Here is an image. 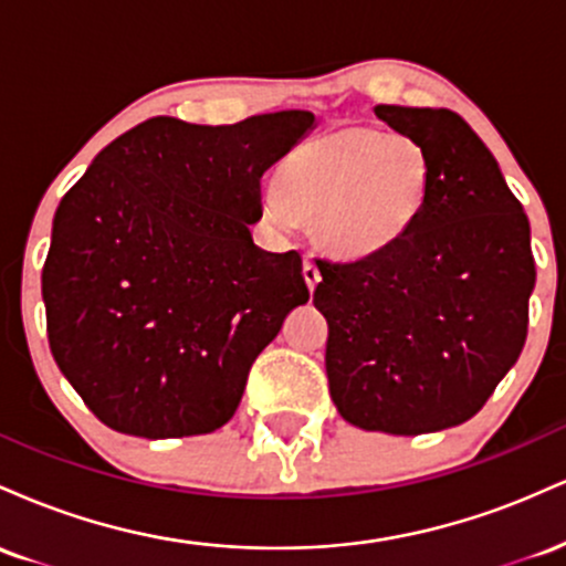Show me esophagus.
I'll return each mask as SVG.
<instances>
[{"label":"esophagus","instance_id":"34e87169","mask_svg":"<svg viewBox=\"0 0 566 566\" xmlns=\"http://www.w3.org/2000/svg\"><path fill=\"white\" fill-rule=\"evenodd\" d=\"M303 279H305V284H308V290H314L316 284L322 282L319 265H316V261H314V258H311V255L303 261Z\"/></svg>","mask_w":566,"mask_h":566}]
</instances>
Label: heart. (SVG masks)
<instances>
[{
  "instance_id": "obj_1",
  "label": "heart",
  "mask_w": 566,
  "mask_h": 566,
  "mask_svg": "<svg viewBox=\"0 0 566 566\" xmlns=\"http://www.w3.org/2000/svg\"><path fill=\"white\" fill-rule=\"evenodd\" d=\"M274 184L263 197L265 220H311L324 250L367 258L394 247L420 218L433 161L418 138L350 125L292 148Z\"/></svg>"
}]
</instances>
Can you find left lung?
<instances>
[{
	"mask_svg": "<svg viewBox=\"0 0 566 566\" xmlns=\"http://www.w3.org/2000/svg\"><path fill=\"white\" fill-rule=\"evenodd\" d=\"M433 161L407 237L346 263L316 261L329 396L350 426L418 437L465 423L527 340L530 220L495 157L450 108L375 106Z\"/></svg>",
	"mask_w": 566,
	"mask_h": 566,
	"instance_id": "8db88e82",
	"label": "left lung"
}]
</instances>
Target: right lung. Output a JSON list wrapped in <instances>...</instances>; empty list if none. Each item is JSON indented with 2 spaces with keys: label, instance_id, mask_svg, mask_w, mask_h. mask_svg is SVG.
Listing matches in <instances>:
<instances>
[{
  "label": "right lung",
  "instance_id": "add662e5",
  "mask_svg": "<svg viewBox=\"0 0 566 566\" xmlns=\"http://www.w3.org/2000/svg\"><path fill=\"white\" fill-rule=\"evenodd\" d=\"M314 122L154 116L61 199L42 269L50 350L101 423L170 439L233 418L252 361L308 303L301 255L261 250L250 226L263 172Z\"/></svg>",
  "mask_w": 566,
  "mask_h": 566
}]
</instances>
